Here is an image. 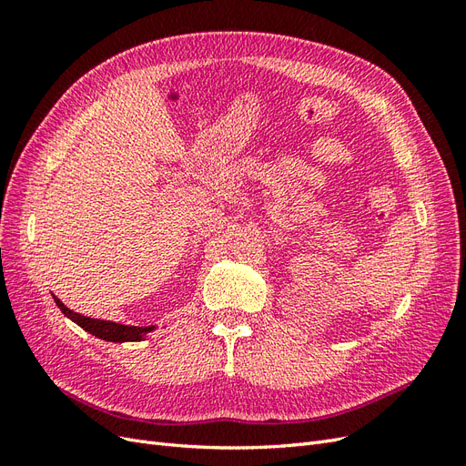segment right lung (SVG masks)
I'll return each instance as SVG.
<instances>
[{"label":"right lung","instance_id":"1","mask_svg":"<svg viewBox=\"0 0 466 466\" xmlns=\"http://www.w3.org/2000/svg\"><path fill=\"white\" fill-rule=\"evenodd\" d=\"M52 298L67 319H72L76 324H79L83 330H87L89 334L101 338V340H106V342H139V340H146L149 332L155 329V327H130V324L83 317V315L72 311V309H67L58 298H56V295H52Z\"/></svg>","mask_w":466,"mask_h":466}]
</instances>
